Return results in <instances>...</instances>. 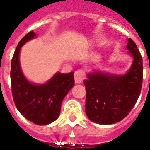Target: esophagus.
<instances>
[{
  "mask_svg": "<svg viewBox=\"0 0 150 150\" xmlns=\"http://www.w3.org/2000/svg\"><path fill=\"white\" fill-rule=\"evenodd\" d=\"M85 77V73L83 71L79 70L75 71V83H81L83 81Z\"/></svg>",
  "mask_w": 150,
  "mask_h": 150,
  "instance_id": "esophagus-1",
  "label": "esophagus"
}]
</instances>
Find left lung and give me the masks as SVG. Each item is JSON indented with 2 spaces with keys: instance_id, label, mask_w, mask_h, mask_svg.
<instances>
[{
  "instance_id": "8db88e82",
  "label": "left lung",
  "mask_w": 150,
  "mask_h": 150,
  "mask_svg": "<svg viewBox=\"0 0 150 150\" xmlns=\"http://www.w3.org/2000/svg\"><path fill=\"white\" fill-rule=\"evenodd\" d=\"M132 65L123 75L95 69L83 83L87 91L86 115L100 125H112L128 116L137 101L142 86L143 64L137 46L131 38L126 46Z\"/></svg>"
}]
</instances>
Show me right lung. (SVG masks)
I'll list each match as a JSON object with an SVG mask.
<instances>
[{"label":"right lung","instance_id":"obj_1","mask_svg":"<svg viewBox=\"0 0 150 150\" xmlns=\"http://www.w3.org/2000/svg\"><path fill=\"white\" fill-rule=\"evenodd\" d=\"M37 37L31 31L21 38L11 62V87L15 105L25 118L38 125H46L58 119L63 99L75 84L73 72H56L45 83H32L20 64L22 46Z\"/></svg>","mask_w":150,"mask_h":150}]
</instances>
